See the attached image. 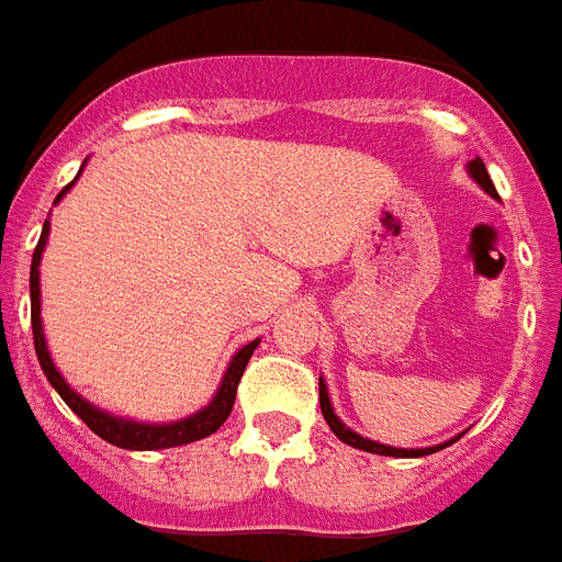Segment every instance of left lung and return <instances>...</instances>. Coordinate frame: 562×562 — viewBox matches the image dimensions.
Wrapping results in <instances>:
<instances>
[{
    "instance_id": "obj_1",
    "label": "left lung",
    "mask_w": 562,
    "mask_h": 562,
    "mask_svg": "<svg viewBox=\"0 0 562 562\" xmlns=\"http://www.w3.org/2000/svg\"><path fill=\"white\" fill-rule=\"evenodd\" d=\"M470 173H473V179L479 182V186L487 191L491 196H496V188H493L491 177H487V168H484V161L482 159H473L470 161ZM318 403H322V415H325L327 426L334 429V435L339 438V441L345 443H351V447H357V450H366V452H376V456H394V459H417V456H429V452H438L443 450V447H450V443H456L461 438H452V441L441 443V447H429V450H397V447H385V443H376V441H368V438H362V435L351 432L348 426L339 420V417L334 415V406H330V397H327V389L325 383L318 380Z\"/></svg>"
}]
</instances>
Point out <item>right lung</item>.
I'll list each match as a JSON object with an SVG mask.
<instances>
[{
  "label": "right lung",
  "instance_id": "1",
  "mask_svg": "<svg viewBox=\"0 0 562 562\" xmlns=\"http://www.w3.org/2000/svg\"><path fill=\"white\" fill-rule=\"evenodd\" d=\"M71 186L63 188V194L69 191ZM63 194H57L60 200ZM48 237V220L46 226H43V235L37 240V249H34V258H31V330H34V351H37L40 368H43V374L48 376V383L57 389L66 406L75 412V415L83 420V424L103 438L106 443H115V447H124V450H165V447H179V443H191L200 441L205 435L217 432L223 420L232 415V406H235L237 397V383H240V376L246 371V362L252 357V351L258 348V339L249 342L246 348L235 353L232 359V366H228L226 376H223V385H220L217 397L203 408V412H196V415L186 417V420H177V424H165V426H150V424H133V420H121V417H112L101 408H95L92 403H87L80 394H75L66 385V380L60 376V371L54 368L52 357L46 351V339H43V325H40V255H43V246H46Z\"/></svg>",
  "mask_w": 562,
  "mask_h": 562
}]
</instances>
